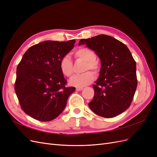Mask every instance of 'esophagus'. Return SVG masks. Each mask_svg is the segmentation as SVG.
<instances>
[{"label": "esophagus", "instance_id": "1", "mask_svg": "<svg viewBox=\"0 0 157 157\" xmlns=\"http://www.w3.org/2000/svg\"><path fill=\"white\" fill-rule=\"evenodd\" d=\"M82 89V88H76V90H77V91H81Z\"/></svg>", "mask_w": 157, "mask_h": 157}]
</instances>
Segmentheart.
Masks as SVG:
<instances>
[{
    "instance_id": "1",
    "label": "heart",
    "mask_w": 157,
    "mask_h": 157,
    "mask_svg": "<svg viewBox=\"0 0 157 157\" xmlns=\"http://www.w3.org/2000/svg\"><path fill=\"white\" fill-rule=\"evenodd\" d=\"M75 57L85 61L83 71H86L80 75H75L70 80V84L77 88H81L91 83L94 79V74H97L99 70V64L96 59L95 52L88 48H80L75 52ZM61 73L67 77H71L73 75V65L71 58L66 56L61 58L59 63Z\"/></svg>"
}]
</instances>
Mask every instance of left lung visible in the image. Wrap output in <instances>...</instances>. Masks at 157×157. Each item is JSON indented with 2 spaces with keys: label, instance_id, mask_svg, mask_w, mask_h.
I'll list each match as a JSON object with an SVG mask.
<instances>
[{
  "label": "left lung",
  "instance_id": "8db88e82",
  "mask_svg": "<svg viewBox=\"0 0 157 157\" xmlns=\"http://www.w3.org/2000/svg\"><path fill=\"white\" fill-rule=\"evenodd\" d=\"M78 44H86L101 60L89 107L102 117L120 115L130 107L137 85L136 63L130 51L122 42L106 35L81 39Z\"/></svg>",
  "mask_w": 157,
  "mask_h": 157
}]
</instances>
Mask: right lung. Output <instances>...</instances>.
I'll return each instance as SVG.
<instances>
[{
    "instance_id": "1",
    "label": "right lung",
    "mask_w": 157,
    "mask_h": 157,
    "mask_svg": "<svg viewBox=\"0 0 157 157\" xmlns=\"http://www.w3.org/2000/svg\"><path fill=\"white\" fill-rule=\"evenodd\" d=\"M75 40H46L28 49L19 63L14 89L27 115L42 122L50 121L63 112L69 96L75 91L67 87L59 67L61 58L72 50Z\"/></svg>"
}]
</instances>
